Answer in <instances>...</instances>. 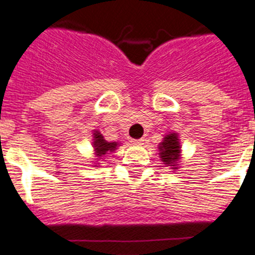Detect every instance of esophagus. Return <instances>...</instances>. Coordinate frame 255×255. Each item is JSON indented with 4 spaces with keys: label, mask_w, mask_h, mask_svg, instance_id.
Listing matches in <instances>:
<instances>
[{
    "label": "esophagus",
    "mask_w": 255,
    "mask_h": 255,
    "mask_svg": "<svg viewBox=\"0 0 255 255\" xmlns=\"http://www.w3.org/2000/svg\"><path fill=\"white\" fill-rule=\"evenodd\" d=\"M131 143L134 144V145H141V144H144V139H134V140H131Z\"/></svg>",
    "instance_id": "esophagus-1"
}]
</instances>
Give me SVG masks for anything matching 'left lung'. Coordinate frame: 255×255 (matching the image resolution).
I'll return each instance as SVG.
<instances>
[{
  "instance_id": "1",
  "label": "left lung",
  "mask_w": 255,
  "mask_h": 255,
  "mask_svg": "<svg viewBox=\"0 0 255 255\" xmlns=\"http://www.w3.org/2000/svg\"><path fill=\"white\" fill-rule=\"evenodd\" d=\"M158 154L164 166L177 170L181 162V144L179 134L175 131L164 135L163 140L158 144Z\"/></svg>"
}]
</instances>
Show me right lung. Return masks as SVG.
Returning <instances> with one entry per match:
<instances>
[{
    "label": "right lung",
    "instance_id": "obj_1",
    "mask_svg": "<svg viewBox=\"0 0 255 255\" xmlns=\"http://www.w3.org/2000/svg\"><path fill=\"white\" fill-rule=\"evenodd\" d=\"M120 144L119 141H107L105 139L102 134H101L98 130H93V141H92V145H93V152H94V157H96V161L93 162L94 167H98L100 161L102 157H105L106 154H110V153L115 152L117 149V147H120Z\"/></svg>",
    "mask_w": 255,
    "mask_h": 255
}]
</instances>
